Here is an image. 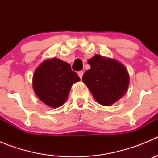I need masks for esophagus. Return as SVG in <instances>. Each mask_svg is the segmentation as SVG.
Returning a JSON list of instances; mask_svg holds the SVG:
<instances>
[{
    "instance_id": "1",
    "label": "esophagus",
    "mask_w": 158,
    "mask_h": 158,
    "mask_svg": "<svg viewBox=\"0 0 158 158\" xmlns=\"http://www.w3.org/2000/svg\"><path fill=\"white\" fill-rule=\"evenodd\" d=\"M83 74H84L83 71H79V72H78V76L80 77L81 79L82 78V76H83Z\"/></svg>"
}]
</instances>
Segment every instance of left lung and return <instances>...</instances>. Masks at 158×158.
<instances>
[{"mask_svg":"<svg viewBox=\"0 0 158 158\" xmlns=\"http://www.w3.org/2000/svg\"><path fill=\"white\" fill-rule=\"evenodd\" d=\"M90 69L82 77V81L91 91L97 103L111 106L122 98L128 89L130 77L121 62L96 54L88 60Z\"/></svg>","mask_w":158,"mask_h":158,"instance_id":"1","label":"left lung"}]
</instances>
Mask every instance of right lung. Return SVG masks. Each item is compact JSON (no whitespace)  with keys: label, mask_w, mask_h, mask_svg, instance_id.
Here are the masks:
<instances>
[{"label":"right lung","mask_w":158,"mask_h":158,"mask_svg":"<svg viewBox=\"0 0 158 158\" xmlns=\"http://www.w3.org/2000/svg\"><path fill=\"white\" fill-rule=\"evenodd\" d=\"M78 81L80 77L71 69L70 65L54 57L44 60L36 68L32 86L42 102L57 108L65 103L72 85Z\"/></svg>","instance_id":"obj_1"}]
</instances>
